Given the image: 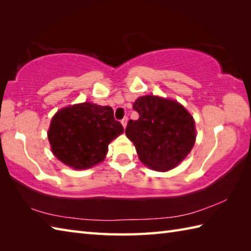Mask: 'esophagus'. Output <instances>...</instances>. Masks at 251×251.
Masks as SVG:
<instances>
[{
	"label": "esophagus",
	"instance_id": "1",
	"mask_svg": "<svg viewBox=\"0 0 251 251\" xmlns=\"http://www.w3.org/2000/svg\"><path fill=\"white\" fill-rule=\"evenodd\" d=\"M127 122H128V119H127V117H124V119H123L122 120V125H123V127H124V128H125V127H126V125H127Z\"/></svg>",
	"mask_w": 251,
	"mask_h": 251
}]
</instances>
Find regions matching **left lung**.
Returning a JSON list of instances; mask_svg holds the SVG:
<instances>
[{"label":"left lung","mask_w":251,"mask_h":251,"mask_svg":"<svg viewBox=\"0 0 251 251\" xmlns=\"http://www.w3.org/2000/svg\"><path fill=\"white\" fill-rule=\"evenodd\" d=\"M132 109L139 119L128 122L125 134L134 142L140 161L158 172H167L182 162L196 138L189 112L177 101L156 96L139 97Z\"/></svg>","instance_id":"left-lung-1"}]
</instances>
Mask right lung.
<instances>
[{
	"label": "right lung",
	"mask_w": 251,
	"mask_h": 251,
	"mask_svg": "<svg viewBox=\"0 0 251 251\" xmlns=\"http://www.w3.org/2000/svg\"><path fill=\"white\" fill-rule=\"evenodd\" d=\"M123 132L111 106L84 102L57 112L50 122L49 140L59 161L86 169L103 161L109 143Z\"/></svg>",
	"instance_id": "add662e5"
}]
</instances>
